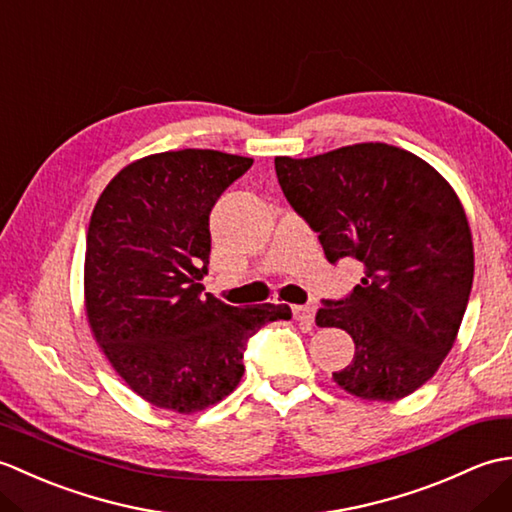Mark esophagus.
Returning <instances> with one entry per match:
<instances>
[{"mask_svg":"<svg viewBox=\"0 0 512 512\" xmlns=\"http://www.w3.org/2000/svg\"><path fill=\"white\" fill-rule=\"evenodd\" d=\"M292 314L299 323H312L314 319V306H292Z\"/></svg>","mask_w":512,"mask_h":512,"instance_id":"1","label":"esophagus"}]
</instances>
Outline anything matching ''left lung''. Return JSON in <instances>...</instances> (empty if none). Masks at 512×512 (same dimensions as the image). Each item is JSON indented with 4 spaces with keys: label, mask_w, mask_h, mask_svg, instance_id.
Returning <instances> with one entry per match:
<instances>
[{
    "label": "left lung",
    "mask_w": 512,
    "mask_h": 512,
    "mask_svg": "<svg viewBox=\"0 0 512 512\" xmlns=\"http://www.w3.org/2000/svg\"><path fill=\"white\" fill-rule=\"evenodd\" d=\"M275 171L328 262L363 266L352 295L325 301L314 319L354 341L332 380L361 400L413 394L451 352L471 295L473 235L458 193L429 162L385 143L277 156Z\"/></svg>",
    "instance_id": "obj_1"
}]
</instances>
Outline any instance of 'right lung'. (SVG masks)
Returning <instances> with one entry per match:
<instances>
[{"label":"right lung","mask_w":512,"mask_h":512,"mask_svg":"<svg viewBox=\"0 0 512 512\" xmlns=\"http://www.w3.org/2000/svg\"><path fill=\"white\" fill-rule=\"evenodd\" d=\"M253 158L215 149L129 162L96 200L83 303L94 341L127 387L176 413L209 409L244 376L248 336L290 306L233 308L202 295L209 213Z\"/></svg>","instance_id":"obj_1"}]
</instances>
